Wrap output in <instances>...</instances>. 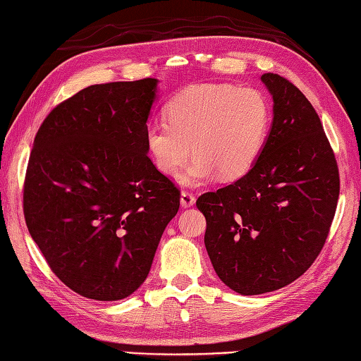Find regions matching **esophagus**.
<instances>
[{
	"label": "esophagus",
	"instance_id": "esophagus-1",
	"mask_svg": "<svg viewBox=\"0 0 361 361\" xmlns=\"http://www.w3.org/2000/svg\"><path fill=\"white\" fill-rule=\"evenodd\" d=\"M195 202H196V199H195L193 195L188 193V191H182V193H180V205H182L183 208L193 207Z\"/></svg>",
	"mask_w": 361,
	"mask_h": 361
}]
</instances>
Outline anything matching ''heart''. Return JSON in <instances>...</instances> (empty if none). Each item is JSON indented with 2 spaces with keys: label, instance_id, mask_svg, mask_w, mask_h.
Masks as SVG:
<instances>
[{
  "label": "heart",
  "instance_id": "obj_1",
  "mask_svg": "<svg viewBox=\"0 0 361 361\" xmlns=\"http://www.w3.org/2000/svg\"><path fill=\"white\" fill-rule=\"evenodd\" d=\"M164 120L147 128V147L157 170L174 178L196 156L180 183L196 187L221 174L238 179L252 170L266 147L270 105L255 87L193 85L166 103Z\"/></svg>",
  "mask_w": 361,
  "mask_h": 361
}]
</instances>
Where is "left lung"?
<instances>
[{
  "mask_svg": "<svg viewBox=\"0 0 361 361\" xmlns=\"http://www.w3.org/2000/svg\"><path fill=\"white\" fill-rule=\"evenodd\" d=\"M261 82L274 100L262 154L241 179L196 201L216 275L241 295L281 289L312 266L340 195L337 160L314 106L278 74Z\"/></svg>",
  "mask_w": 361,
  "mask_h": 361,
  "instance_id": "left-lung-1",
  "label": "left lung"
}]
</instances>
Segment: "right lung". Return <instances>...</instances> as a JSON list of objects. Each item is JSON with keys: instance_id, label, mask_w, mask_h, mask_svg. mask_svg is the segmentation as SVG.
I'll use <instances>...</instances> for the list:
<instances>
[{"instance_id": "obj_1", "label": "right lung", "mask_w": 361, "mask_h": 361, "mask_svg": "<svg viewBox=\"0 0 361 361\" xmlns=\"http://www.w3.org/2000/svg\"><path fill=\"white\" fill-rule=\"evenodd\" d=\"M159 80L92 85L39 126L24 182V218L69 289L123 300L145 281L179 190L151 162L147 128Z\"/></svg>"}]
</instances>
